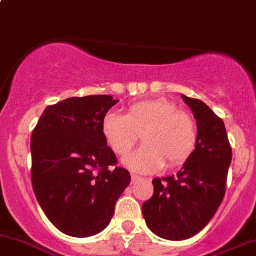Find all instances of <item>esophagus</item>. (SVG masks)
<instances>
[{
    "instance_id": "obj_1",
    "label": "esophagus",
    "mask_w": 256,
    "mask_h": 256,
    "mask_svg": "<svg viewBox=\"0 0 256 256\" xmlns=\"http://www.w3.org/2000/svg\"><path fill=\"white\" fill-rule=\"evenodd\" d=\"M140 180V178H139V176H136V175H132V182H136V181H139Z\"/></svg>"
}]
</instances>
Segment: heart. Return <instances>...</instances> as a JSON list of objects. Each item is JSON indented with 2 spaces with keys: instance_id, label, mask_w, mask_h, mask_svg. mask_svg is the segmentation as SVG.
Here are the masks:
<instances>
[{
  "instance_id": "obj_1",
  "label": "heart",
  "mask_w": 256,
  "mask_h": 256,
  "mask_svg": "<svg viewBox=\"0 0 256 256\" xmlns=\"http://www.w3.org/2000/svg\"><path fill=\"white\" fill-rule=\"evenodd\" d=\"M102 134L118 155H127L142 134L144 146L123 159L139 174L156 172L168 164H184L197 146V127L187 112L168 100H146L128 107L126 114L108 112L102 120Z\"/></svg>"
}]
</instances>
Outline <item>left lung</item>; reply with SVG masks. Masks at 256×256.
<instances>
[{
    "mask_svg": "<svg viewBox=\"0 0 256 256\" xmlns=\"http://www.w3.org/2000/svg\"><path fill=\"white\" fill-rule=\"evenodd\" d=\"M194 113L197 146L175 175L155 178L142 206L148 228L160 238L184 240L208 224L224 197L232 148L223 120L201 100L181 94Z\"/></svg>",
    "mask_w": 256,
    "mask_h": 256,
    "instance_id": "left-lung-1",
    "label": "left lung"
}]
</instances>
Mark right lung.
I'll use <instances>...</instances> for the list:
<instances>
[{
    "mask_svg": "<svg viewBox=\"0 0 256 256\" xmlns=\"http://www.w3.org/2000/svg\"><path fill=\"white\" fill-rule=\"evenodd\" d=\"M117 102L108 94L70 97L46 107L32 133L34 194L48 220L68 236L104 230L130 182L102 134V120Z\"/></svg>",
    "mask_w": 256,
    "mask_h": 256,
    "instance_id": "1",
    "label": "right lung"
}]
</instances>
